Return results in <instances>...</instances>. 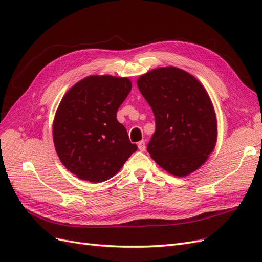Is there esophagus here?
I'll return each mask as SVG.
<instances>
[{
    "label": "esophagus",
    "mask_w": 262,
    "mask_h": 262,
    "mask_svg": "<svg viewBox=\"0 0 262 262\" xmlns=\"http://www.w3.org/2000/svg\"><path fill=\"white\" fill-rule=\"evenodd\" d=\"M138 147H139V149L141 150V152H144L145 148H146V146H145V142H144V141H140V142H139V144H138Z\"/></svg>",
    "instance_id": "34e87169"
}]
</instances>
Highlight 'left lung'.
<instances>
[{"label":"left lung","mask_w":262,"mask_h":262,"mask_svg":"<svg viewBox=\"0 0 262 262\" xmlns=\"http://www.w3.org/2000/svg\"><path fill=\"white\" fill-rule=\"evenodd\" d=\"M137 84L155 116V133L147 144L150 157L177 177L199 169L217 140L216 114L203 85L175 67L149 71Z\"/></svg>","instance_id":"8db88e82"}]
</instances>
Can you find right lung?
I'll use <instances>...</instances> for the list:
<instances>
[{
    "mask_svg": "<svg viewBox=\"0 0 262 262\" xmlns=\"http://www.w3.org/2000/svg\"><path fill=\"white\" fill-rule=\"evenodd\" d=\"M128 77L90 75L61 99L52 134L66 168L82 180L102 182L114 177L136 152L117 112L131 91Z\"/></svg>",
    "mask_w": 262,
    "mask_h": 262,
    "instance_id": "1",
    "label": "right lung"
}]
</instances>
